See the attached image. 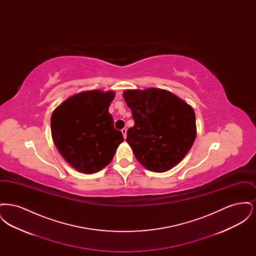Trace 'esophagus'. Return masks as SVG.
I'll return each mask as SVG.
<instances>
[{
    "mask_svg": "<svg viewBox=\"0 0 256 256\" xmlns=\"http://www.w3.org/2000/svg\"><path fill=\"white\" fill-rule=\"evenodd\" d=\"M121 132H122V135H124V138H126V128H124Z\"/></svg>",
    "mask_w": 256,
    "mask_h": 256,
    "instance_id": "esophagus-1",
    "label": "esophagus"
}]
</instances>
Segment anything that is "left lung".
I'll return each instance as SVG.
<instances>
[{
  "label": "left lung",
  "mask_w": 256,
  "mask_h": 256,
  "mask_svg": "<svg viewBox=\"0 0 256 256\" xmlns=\"http://www.w3.org/2000/svg\"><path fill=\"white\" fill-rule=\"evenodd\" d=\"M124 98L132 110L134 126L126 142L136 159L148 170L162 172L178 164L196 139L193 108L167 90H126Z\"/></svg>",
  "instance_id": "obj_1"
}]
</instances>
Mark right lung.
Instances as JSON below:
<instances>
[{
	"label": "right lung",
	"instance_id": "add662e5",
	"mask_svg": "<svg viewBox=\"0 0 256 256\" xmlns=\"http://www.w3.org/2000/svg\"><path fill=\"white\" fill-rule=\"evenodd\" d=\"M113 98L112 91L82 92L52 112L54 143L63 158L80 172L93 174L108 166L124 141L108 112Z\"/></svg>",
	"mask_w": 256,
	"mask_h": 256
}]
</instances>
